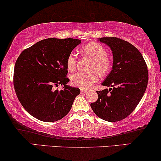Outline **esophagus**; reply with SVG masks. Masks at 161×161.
Segmentation results:
<instances>
[{
  "label": "esophagus",
  "mask_w": 161,
  "mask_h": 161,
  "mask_svg": "<svg viewBox=\"0 0 161 161\" xmlns=\"http://www.w3.org/2000/svg\"><path fill=\"white\" fill-rule=\"evenodd\" d=\"M87 92H88V91H87L86 90H80V92L81 93H86Z\"/></svg>",
  "instance_id": "obj_1"
}]
</instances>
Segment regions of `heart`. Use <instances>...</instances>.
Wrapping results in <instances>:
<instances>
[{"label": "heart", "mask_w": 161, "mask_h": 161, "mask_svg": "<svg viewBox=\"0 0 161 161\" xmlns=\"http://www.w3.org/2000/svg\"><path fill=\"white\" fill-rule=\"evenodd\" d=\"M81 51L84 54L94 60L92 71H97L102 75L108 74L110 71L111 62L108 57V50L103 45L96 42L90 43L83 47ZM66 66L69 71H74L76 69L77 56L75 52H71L67 57ZM98 80V76L96 73L85 74L83 72H77L71 77V84L83 90L89 89Z\"/></svg>", "instance_id": "1"}]
</instances>
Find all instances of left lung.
Listing matches in <instances>:
<instances>
[{
	"instance_id": "left-lung-1",
	"label": "left lung",
	"mask_w": 161,
	"mask_h": 161,
	"mask_svg": "<svg viewBox=\"0 0 161 161\" xmlns=\"http://www.w3.org/2000/svg\"><path fill=\"white\" fill-rule=\"evenodd\" d=\"M98 40L113 53L112 70L102 84L111 88L96 91L98 100L90 106L99 118L119 122L131 114L143 96L148 80L147 65L141 53L128 42L116 37Z\"/></svg>"
}]
</instances>
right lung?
I'll use <instances>...</instances> for the list:
<instances>
[{
  "mask_svg": "<svg viewBox=\"0 0 161 161\" xmlns=\"http://www.w3.org/2000/svg\"><path fill=\"white\" fill-rule=\"evenodd\" d=\"M77 39L49 38L24 50L15 64L13 84L20 103L31 116L42 122H55L70 111L80 89L67 85L66 59ZM64 90L53 91V85Z\"/></svg>",
  "mask_w": 161,
  "mask_h": 161,
  "instance_id": "right-lung-1",
  "label": "right lung"
}]
</instances>
